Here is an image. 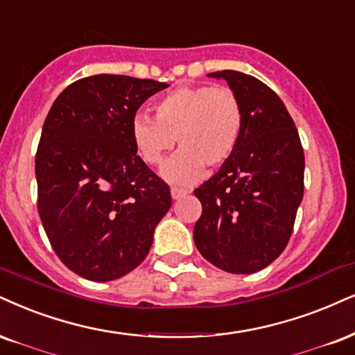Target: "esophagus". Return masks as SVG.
Wrapping results in <instances>:
<instances>
[{
  "label": "esophagus",
  "instance_id": "esophagus-1",
  "mask_svg": "<svg viewBox=\"0 0 355 355\" xmlns=\"http://www.w3.org/2000/svg\"><path fill=\"white\" fill-rule=\"evenodd\" d=\"M187 194H189V191L182 189V187H173V189H171V196H173L174 200L184 198V196H187Z\"/></svg>",
  "mask_w": 355,
  "mask_h": 355
}]
</instances>
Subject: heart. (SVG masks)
<instances>
[{
	"instance_id": "1",
	"label": "heart",
	"mask_w": 355,
	"mask_h": 355,
	"mask_svg": "<svg viewBox=\"0 0 355 355\" xmlns=\"http://www.w3.org/2000/svg\"><path fill=\"white\" fill-rule=\"evenodd\" d=\"M155 118L138 113L131 138L139 157L161 166L174 144L179 150L166 163L169 182L189 184L202 176L204 166L218 168L237 148L243 130L242 100L229 87H179L155 105Z\"/></svg>"
}]
</instances>
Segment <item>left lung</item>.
Returning <instances> with one entry per match:
<instances>
[{
  "label": "left lung",
  "instance_id": "8db88e82",
  "mask_svg": "<svg viewBox=\"0 0 355 355\" xmlns=\"http://www.w3.org/2000/svg\"><path fill=\"white\" fill-rule=\"evenodd\" d=\"M224 78L243 105V130L232 156L194 191L202 214L194 242L205 260L229 273L263 270L286 247L304 192V153L282 98L237 71Z\"/></svg>",
  "mask_w": 355,
  "mask_h": 355
}]
</instances>
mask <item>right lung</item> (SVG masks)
Masks as SVG:
<instances>
[{"label": "right lung", "mask_w": 355, "mask_h": 355, "mask_svg": "<svg viewBox=\"0 0 355 355\" xmlns=\"http://www.w3.org/2000/svg\"><path fill=\"white\" fill-rule=\"evenodd\" d=\"M168 84L98 73L52 103L36 153L37 211L60 261L92 282L125 277L146 258L171 207L169 186L137 155L131 121Z\"/></svg>", "instance_id": "add662e5"}]
</instances>
